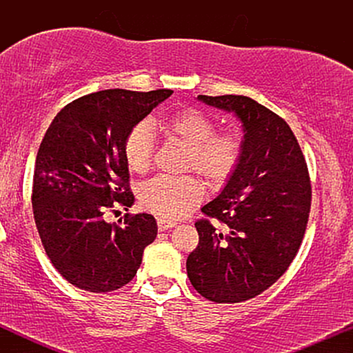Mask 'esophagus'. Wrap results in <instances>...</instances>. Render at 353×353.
Instances as JSON below:
<instances>
[{
    "label": "esophagus",
    "mask_w": 353,
    "mask_h": 353,
    "mask_svg": "<svg viewBox=\"0 0 353 353\" xmlns=\"http://www.w3.org/2000/svg\"><path fill=\"white\" fill-rule=\"evenodd\" d=\"M174 225H176V222H174V221H169V219H163V217L157 219V228H159V230H168V229H172Z\"/></svg>",
    "instance_id": "obj_1"
}]
</instances>
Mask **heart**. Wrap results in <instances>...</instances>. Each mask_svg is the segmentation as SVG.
<instances>
[{"mask_svg": "<svg viewBox=\"0 0 353 353\" xmlns=\"http://www.w3.org/2000/svg\"><path fill=\"white\" fill-rule=\"evenodd\" d=\"M169 136L188 148L185 169H194L210 184L228 181L241 159V143L234 134H216L214 123L196 109H184L161 123ZM124 157L129 169L145 172L151 168L154 152V131L149 123L132 125L124 137ZM204 196L202 182L196 176H157L143 182L137 199L149 212L161 217L177 219L197 205Z\"/></svg>", "mask_w": 353, "mask_h": 353, "instance_id": "1", "label": "heart"}]
</instances>
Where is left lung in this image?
Here are the masks:
<instances>
[{
	"mask_svg": "<svg viewBox=\"0 0 353 353\" xmlns=\"http://www.w3.org/2000/svg\"><path fill=\"white\" fill-rule=\"evenodd\" d=\"M241 121L236 171L202 208L199 244L185 269L194 289L217 303H237L269 289L289 269L305 234L312 188L305 157L289 124L247 96H197Z\"/></svg>",
	"mask_w": 353,
	"mask_h": 353,
	"instance_id": "left-lung-1",
	"label": "left lung"
}]
</instances>
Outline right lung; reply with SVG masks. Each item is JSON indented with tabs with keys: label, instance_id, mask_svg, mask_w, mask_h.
<instances>
[{
	"label": "right lung",
	"instance_id": "add662e5",
	"mask_svg": "<svg viewBox=\"0 0 353 353\" xmlns=\"http://www.w3.org/2000/svg\"><path fill=\"white\" fill-rule=\"evenodd\" d=\"M171 89H106L72 101L44 134L33 176V212L56 270L78 289L112 292L132 281L157 236L151 214L104 221L112 205L131 208L124 137Z\"/></svg>",
	"mask_w": 353,
	"mask_h": 353
}]
</instances>
